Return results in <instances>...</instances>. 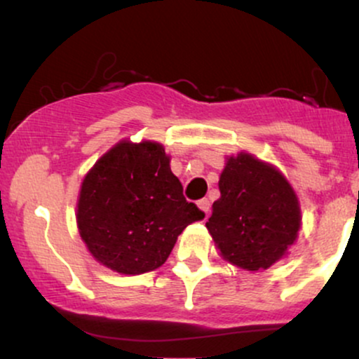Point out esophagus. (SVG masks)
I'll use <instances>...</instances> for the list:
<instances>
[{"label": "esophagus", "instance_id": "34e87169", "mask_svg": "<svg viewBox=\"0 0 359 359\" xmlns=\"http://www.w3.org/2000/svg\"><path fill=\"white\" fill-rule=\"evenodd\" d=\"M197 205H199L201 211H204L205 216H209V209H211V203H209L208 199H201L199 203H197Z\"/></svg>", "mask_w": 359, "mask_h": 359}]
</instances>
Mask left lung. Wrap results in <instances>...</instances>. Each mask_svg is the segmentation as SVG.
<instances>
[{"label":"left lung","mask_w":359,"mask_h":359,"mask_svg":"<svg viewBox=\"0 0 359 359\" xmlns=\"http://www.w3.org/2000/svg\"><path fill=\"white\" fill-rule=\"evenodd\" d=\"M219 191L205 228L221 257L250 271L285 258L302 224L297 194L285 175L241 151L226 156Z\"/></svg>","instance_id":"8db88e82"}]
</instances>
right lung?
Here are the masks:
<instances>
[{"instance_id":"add662e5","label":"right lung","mask_w":359,"mask_h":359,"mask_svg":"<svg viewBox=\"0 0 359 359\" xmlns=\"http://www.w3.org/2000/svg\"><path fill=\"white\" fill-rule=\"evenodd\" d=\"M76 219L101 265L140 275L162 266L179 234L204 212L185 201L163 145L121 140L86 174Z\"/></svg>"}]
</instances>
